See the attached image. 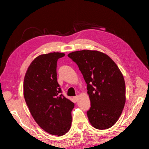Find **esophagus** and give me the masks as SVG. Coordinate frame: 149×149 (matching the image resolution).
I'll return each mask as SVG.
<instances>
[{"label": "esophagus", "mask_w": 149, "mask_h": 149, "mask_svg": "<svg viewBox=\"0 0 149 149\" xmlns=\"http://www.w3.org/2000/svg\"><path fill=\"white\" fill-rule=\"evenodd\" d=\"M73 99H74V100L75 101H78V96H74V97H73Z\"/></svg>", "instance_id": "obj_1"}]
</instances>
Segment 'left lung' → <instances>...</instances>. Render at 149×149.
<instances>
[{
    "mask_svg": "<svg viewBox=\"0 0 149 149\" xmlns=\"http://www.w3.org/2000/svg\"><path fill=\"white\" fill-rule=\"evenodd\" d=\"M87 84L91 107L89 123L97 129H107L118 120L125 102V84L118 66L106 54L96 50L69 53Z\"/></svg>",
    "mask_w": 149,
    "mask_h": 149,
    "instance_id": "1",
    "label": "left lung"
}]
</instances>
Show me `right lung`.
Returning a JSON list of instances; mask_svg holds the SVG:
<instances>
[{
  "mask_svg": "<svg viewBox=\"0 0 149 149\" xmlns=\"http://www.w3.org/2000/svg\"><path fill=\"white\" fill-rule=\"evenodd\" d=\"M65 53L39 55L29 66L24 81V95L30 113L45 131L61 136L71 128L74 104L61 93L57 82L56 65Z\"/></svg>",
  "mask_w": 149,
  "mask_h": 149,
  "instance_id": "obj_1",
  "label": "right lung"
}]
</instances>
